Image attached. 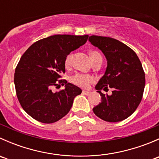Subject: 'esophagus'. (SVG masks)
Listing matches in <instances>:
<instances>
[{
    "label": "esophagus",
    "instance_id": "esophagus-1",
    "mask_svg": "<svg viewBox=\"0 0 159 159\" xmlns=\"http://www.w3.org/2000/svg\"><path fill=\"white\" fill-rule=\"evenodd\" d=\"M82 93L84 94H85V95H89V94H90V91H85V90H83L82 91Z\"/></svg>",
    "mask_w": 159,
    "mask_h": 159
}]
</instances>
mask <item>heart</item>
<instances>
[{
    "mask_svg": "<svg viewBox=\"0 0 159 159\" xmlns=\"http://www.w3.org/2000/svg\"><path fill=\"white\" fill-rule=\"evenodd\" d=\"M90 57H91L92 61H94L97 58H99V57H102V58L100 53L97 51H91L90 52ZM72 59H73V54L70 53V54L67 55L66 58L65 60V65L66 68L70 67L72 64ZM93 81H94V79H93L92 77L90 76L89 75H84V74H76V75H73L70 78V81L73 84L83 88L88 87L90 83L92 82Z\"/></svg>",
    "mask_w": 159,
    "mask_h": 159,
    "instance_id": "1",
    "label": "heart"
}]
</instances>
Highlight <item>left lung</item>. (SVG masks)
I'll use <instances>...</instances> for the list:
<instances>
[{
    "label": "left lung",
    "mask_w": 159,
    "mask_h": 159,
    "mask_svg": "<svg viewBox=\"0 0 159 159\" xmlns=\"http://www.w3.org/2000/svg\"><path fill=\"white\" fill-rule=\"evenodd\" d=\"M89 40L108 61L105 75L95 86L102 102L93 111L105 121H122L132 115L142 99L145 77L142 63L132 49L118 40L96 35ZM108 87L113 89L110 96L100 92Z\"/></svg>",
    "instance_id": "left-lung-1"
}]
</instances>
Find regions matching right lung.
Masks as SVG:
<instances>
[{
	"mask_svg": "<svg viewBox=\"0 0 159 159\" xmlns=\"http://www.w3.org/2000/svg\"><path fill=\"white\" fill-rule=\"evenodd\" d=\"M89 35L56 34L34 43L20 57L14 73L17 99L23 109L37 121L54 123L67 115L81 89L61 79L67 55L85 44ZM66 84L54 93L53 87Z\"/></svg>",
	"mask_w": 159,
	"mask_h": 159,
	"instance_id": "right-lung-1",
	"label": "right lung"
}]
</instances>
